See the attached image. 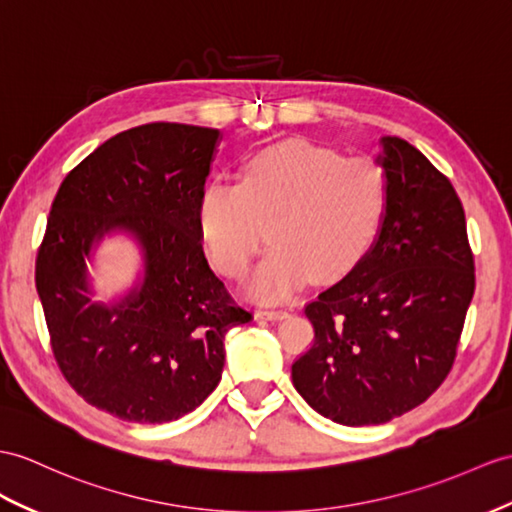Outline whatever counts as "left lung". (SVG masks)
<instances>
[{
    "instance_id": "obj_1",
    "label": "left lung",
    "mask_w": 512,
    "mask_h": 512,
    "mask_svg": "<svg viewBox=\"0 0 512 512\" xmlns=\"http://www.w3.org/2000/svg\"><path fill=\"white\" fill-rule=\"evenodd\" d=\"M219 132L145 123L67 173L36 254L49 343L91 406L136 423L176 421L217 389L223 336L252 313L204 256L202 204ZM110 229L144 245L146 280L119 305L90 302L85 258Z\"/></svg>"
}]
</instances>
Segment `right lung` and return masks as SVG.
<instances>
[{
  "instance_id": "right-lung-1",
  "label": "right lung",
  "mask_w": 512,
  "mask_h": 512,
  "mask_svg": "<svg viewBox=\"0 0 512 512\" xmlns=\"http://www.w3.org/2000/svg\"><path fill=\"white\" fill-rule=\"evenodd\" d=\"M382 145L378 236L343 280L306 304L315 339L291 367L299 395L341 426L386 423L439 389L476 289L452 182L406 141ZM326 230L336 252L352 247L347 232Z\"/></svg>"
}]
</instances>
